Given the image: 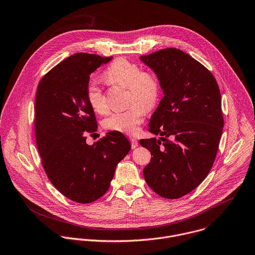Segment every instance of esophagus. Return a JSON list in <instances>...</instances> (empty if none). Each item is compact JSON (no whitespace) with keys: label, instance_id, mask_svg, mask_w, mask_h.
<instances>
[{"label":"esophagus","instance_id":"34e87169","mask_svg":"<svg viewBox=\"0 0 255 255\" xmlns=\"http://www.w3.org/2000/svg\"><path fill=\"white\" fill-rule=\"evenodd\" d=\"M129 139H130V142H131V147H132V148H135V147H137V145H138V142H137L136 138H134V137H130Z\"/></svg>","mask_w":255,"mask_h":255}]
</instances>
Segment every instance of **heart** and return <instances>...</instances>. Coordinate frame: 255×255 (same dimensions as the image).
<instances>
[{"label":"heart","instance_id":"b5f03b06","mask_svg":"<svg viewBox=\"0 0 255 255\" xmlns=\"http://www.w3.org/2000/svg\"><path fill=\"white\" fill-rule=\"evenodd\" d=\"M104 79L113 85H121L128 89V109L113 113L104 121V127L111 130L134 133L142 122L145 109H152L159 98L160 85L157 77L126 58H118L107 68ZM86 96L89 105L97 114L108 112L106 96L101 87L91 82L87 86Z\"/></svg>","mask_w":255,"mask_h":255}]
</instances>
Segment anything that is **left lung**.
<instances>
[{"instance_id":"left-lung-1","label":"left lung","mask_w":255,"mask_h":255,"mask_svg":"<svg viewBox=\"0 0 255 255\" xmlns=\"http://www.w3.org/2000/svg\"><path fill=\"white\" fill-rule=\"evenodd\" d=\"M139 59L164 95L148 124L160 137L139 140L152 156L143 176L156 194L178 199L197 188L214 164L224 128L221 92L213 74L180 49Z\"/></svg>"}]
</instances>
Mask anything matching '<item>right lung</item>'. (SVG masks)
<instances>
[{
    "mask_svg": "<svg viewBox=\"0 0 255 255\" xmlns=\"http://www.w3.org/2000/svg\"><path fill=\"white\" fill-rule=\"evenodd\" d=\"M112 59L73 54L53 67L37 87L34 127L43 168L62 195L81 204L108 191L118 163L131 148L116 130L92 145L86 143V133L98 128L86 96L90 75Z\"/></svg>",
    "mask_w": 255,
    "mask_h": 255,
    "instance_id": "1",
    "label": "right lung"
}]
</instances>
